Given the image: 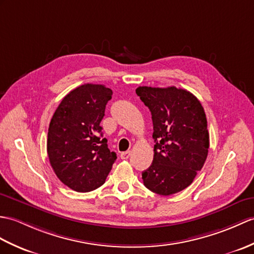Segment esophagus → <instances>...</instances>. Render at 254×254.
<instances>
[{"label":"esophagus","instance_id":"1","mask_svg":"<svg viewBox=\"0 0 254 254\" xmlns=\"http://www.w3.org/2000/svg\"><path fill=\"white\" fill-rule=\"evenodd\" d=\"M129 155H131V152H129V150H128V151L121 152L120 157H121V159H128V158H129Z\"/></svg>","mask_w":254,"mask_h":254}]
</instances>
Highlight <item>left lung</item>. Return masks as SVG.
<instances>
[{"label": "left lung", "instance_id": "8db88e82", "mask_svg": "<svg viewBox=\"0 0 254 254\" xmlns=\"http://www.w3.org/2000/svg\"><path fill=\"white\" fill-rule=\"evenodd\" d=\"M136 94L151 113L154 160L141 173L144 185L162 196L190 186L208 156L207 118L198 98L175 86H139Z\"/></svg>", "mask_w": 254, "mask_h": 254}]
</instances>
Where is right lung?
<instances>
[{
    "instance_id": "obj_1",
    "label": "right lung",
    "mask_w": 254,
    "mask_h": 254,
    "mask_svg": "<svg viewBox=\"0 0 254 254\" xmlns=\"http://www.w3.org/2000/svg\"><path fill=\"white\" fill-rule=\"evenodd\" d=\"M111 95L102 84L81 85L63 98L51 120L50 163L61 182L78 192L102 186L117 159L100 127Z\"/></svg>"
}]
</instances>
